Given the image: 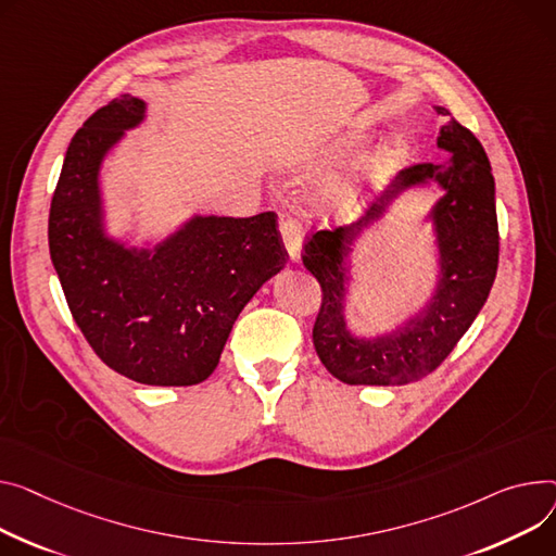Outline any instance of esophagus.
<instances>
[{
    "label": "esophagus",
    "instance_id": "esophagus-1",
    "mask_svg": "<svg viewBox=\"0 0 556 556\" xmlns=\"http://www.w3.org/2000/svg\"><path fill=\"white\" fill-rule=\"evenodd\" d=\"M279 230H281V239L290 262L300 264L302 262V226L294 218H281Z\"/></svg>",
    "mask_w": 556,
    "mask_h": 556
}]
</instances>
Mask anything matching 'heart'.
I'll list each match as a JSON object with an SVG mask.
<instances>
[{
    "mask_svg": "<svg viewBox=\"0 0 556 556\" xmlns=\"http://www.w3.org/2000/svg\"><path fill=\"white\" fill-rule=\"evenodd\" d=\"M362 142V134H351L342 142V152H353ZM402 147L397 142H382L368 154L359 165L330 176L317 190L315 205L324 220L330 224H351L376 197L380 185L391 178V174L402 163ZM317 163L315 156H302L292 161L294 167H308Z\"/></svg>",
    "mask_w": 556,
    "mask_h": 556,
    "instance_id": "obj_1",
    "label": "heart"
}]
</instances>
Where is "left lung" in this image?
I'll return each instance as SVG.
<instances>
[{"mask_svg": "<svg viewBox=\"0 0 556 556\" xmlns=\"http://www.w3.org/2000/svg\"><path fill=\"white\" fill-rule=\"evenodd\" d=\"M447 123L438 150L450 156L402 169L357 224L321 230L304 245V266L321 286L313 344L321 364L346 384L397 387L422 380L442 364L485 306L498 268L496 185L478 138L435 106ZM435 187L441 197L426 215L432 224L437 279L414 315L378 337H357L348 326L345 302L354 282L356 245L414 189Z\"/></svg>", "mask_w": 556, "mask_h": 556, "instance_id": "8db88e82", "label": "left lung"}]
</instances>
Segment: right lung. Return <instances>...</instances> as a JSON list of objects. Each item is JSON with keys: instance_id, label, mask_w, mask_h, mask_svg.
I'll use <instances>...</instances> for the list:
<instances>
[{"instance_id": "1", "label": "right lung", "mask_w": 556, "mask_h": 556, "mask_svg": "<svg viewBox=\"0 0 556 556\" xmlns=\"http://www.w3.org/2000/svg\"><path fill=\"white\" fill-rule=\"evenodd\" d=\"M147 102L123 93L71 138L51 201L49 250L98 357L152 387L207 380L256 290L286 266L277 214H190L165 237L111 235L100 172Z\"/></svg>"}]
</instances>
